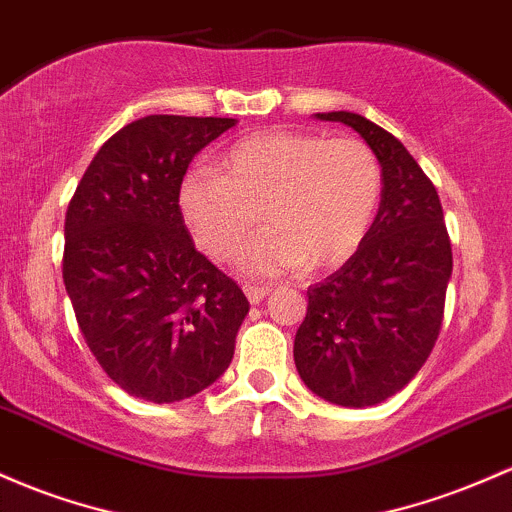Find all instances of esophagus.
I'll return each instance as SVG.
<instances>
[{"label":"esophagus","mask_w":512,"mask_h":512,"mask_svg":"<svg viewBox=\"0 0 512 512\" xmlns=\"http://www.w3.org/2000/svg\"><path fill=\"white\" fill-rule=\"evenodd\" d=\"M243 289H245V296H247V301H250V303H260L262 299H267V294H269V286L245 284Z\"/></svg>","instance_id":"34e87169"}]
</instances>
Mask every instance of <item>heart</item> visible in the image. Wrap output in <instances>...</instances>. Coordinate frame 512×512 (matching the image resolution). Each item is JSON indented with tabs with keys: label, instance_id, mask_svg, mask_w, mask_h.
<instances>
[{
	"label": "heart",
	"instance_id": "1",
	"mask_svg": "<svg viewBox=\"0 0 512 512\" xmlns=\"http://www.w3.org/2000/svg\"><path fill=\"white\" fill-rule=\"evenodd\" d=\"M379 201L381 165L367 143L299 131L238 140L216 172H189L177 192L184 226L213 260L238 257L260 213L267 230L240 260L250 274L340 267L367 238Z\"/></svg>",
	"mask_w": 512,
	"mask_h": 512
}]
</instances>
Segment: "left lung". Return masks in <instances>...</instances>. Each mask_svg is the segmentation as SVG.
Returning a JSON list of instances; mask_svg holds the SVG:
<instances>
[{
  "mask_svg": "<svg viewBox=\"0 0 512 512\" xmlns=\"http://www.w3.org/2000/svg\"><path fill=\"white\" fill-rule=\"evenodd\" d=\"M367 140L381 162V204L355 255L306 291L294 362L316 396L376 406L418 374L445 318L452 243L440 196L398 138L350 111L316 114Z\"/></svg>",
  "mask_w": 512,
  "mask_h": 512,
  "instance_id": "left-lung-1",
  "label": "left lung"
}]
</instances>
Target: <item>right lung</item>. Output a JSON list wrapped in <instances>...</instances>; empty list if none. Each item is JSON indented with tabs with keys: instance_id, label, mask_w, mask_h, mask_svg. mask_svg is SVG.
Wrapping results in <instances>:
<instances>
[{
	"instance_id": "right-lung-1",
	"label": "right lung",
	"mask_w": 512,
	"mask_h": 512,
	"mask_svg": "<svg viewBox=\"0 0 512 512\" xmlns=\"http://www.w3.org/2000/svg\"><path fill=\"white\" fill-rule=\"evenodd\" d=\"M230 126L167 114L128 123L67 206L63 282L80 333L109 379L143 401L211 386L250 311L243 289L196 250L177 204L189 162Z\"/></svg>"
}]
</instances>
